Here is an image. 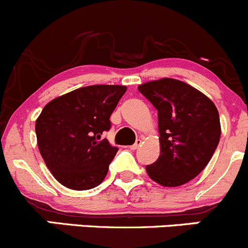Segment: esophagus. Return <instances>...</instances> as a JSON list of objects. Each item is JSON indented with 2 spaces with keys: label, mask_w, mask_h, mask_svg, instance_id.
<instances>
[{
  "label": "esophagus",
  "mask_w": 248,
  "mask_h": 248,
  "mask_svg": "<svg viewBox=\"0 0 248 248\" xmlns=\"http://www.w3.org/2000/svg\"><path fill=\"white\" fill-rule=\"evenodd\" d=\"M140 145H141V140L138 139V140H137L136 142H134L133 145H132V146H131V149H132V150H137V149H138V147L140 146Z\"/></svg>",
  "instance_id": "obj_1"
}]
</instances>
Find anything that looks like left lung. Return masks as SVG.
I'll list each match as a JSON object with an SVG mask.
<instances>
[{"instance_id":"obj_1","label":"left lung","mask_w":248,"mask_h":248,"mask_svg":"<svg viewBox=\"0 0 248 248\" xmlns=\"http://www.w3.org/2000/svg\"><path fill=\"white\" fill-rule=\"evenodd\" d=\"M138 90L158 111L161 155L146 166L147 174L162 186H181L207 166L218 145V110L211 99L180 80L164 78Z\"/></svg>"}]
</instances>
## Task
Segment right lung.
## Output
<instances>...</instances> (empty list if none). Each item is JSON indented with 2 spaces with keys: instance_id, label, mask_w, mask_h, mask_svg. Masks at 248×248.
I'll return each instance as SVG.
<instances>
[{
  "instance_id": "add662e5",
  "label": "right lung",
  "mask_w": 248,
  "mask_h": 248,
  "mask_svg": "<svg viewBox=\"0 0 248 248\" xmlns=\"http://www.w3.org/2000/svg\"><path fill=\"white\" fill-rule=\"evenodd\" d=\"M120 85H92L52 99L36 121L38 149L63 186L77 191L97 187L119 151L102 134L126 92Z\"/></svg>"
}]
</instances>
